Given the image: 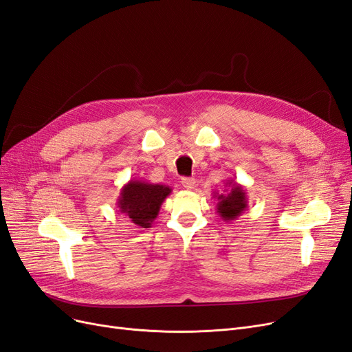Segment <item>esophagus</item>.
<instances>
[{"label": "esophagus", "instance_id": "obj_1", "mask_svg": "<svg viewBox=\"0 0 352 352\" xmlns=\"http://www.w3.org/2000/svg\"><path fill=\"white\" fill-rule=\"evenodd\" d=\"M182 186H184L185 189H188V190L194 189V186H195V179H194V177H184V179H182Z\"/></svg>", "mask_w": 352, "mask_h": 352}]
</instances>
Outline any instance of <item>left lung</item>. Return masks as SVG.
<instances>
[{
	"label": "left lung",
	"mask_w": 352,
	"mask_h": 352,
	"mask_svg": "<svg viewBox=\"0 0 352 352\" xmlns=\"http://www.w3.org/2000/svg\"><path fill=\"white\" fill-rule=\"evenodd\" d=\"M217 199V214L223 221H232L238 219L248 207V198L245 188L233 179L225 180V190L223 194H214Z\"/></svg>",
	"instance_id": "8db88e82"
}]
</instances>
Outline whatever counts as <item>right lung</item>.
Returning a JSON list of instances; mask_svg holds the SVG:
<instances>
[{
	"mask_svg": "<svg viewBox=\"0 0 352 352\" xmlns=\"http://www.w3.org/2000/svg\"><path fill=\"white\" fill-rule=\"evenodd\" d=\"M172 194V188L162 184L131 179L117 198V208L140 228H151L164 199Z\"/></svg>",
	"mask_w": 352,
	"mask_h": 352,
	"instance_id": "right-lung-1",
	"label": "right lung"
}]
</instances>
